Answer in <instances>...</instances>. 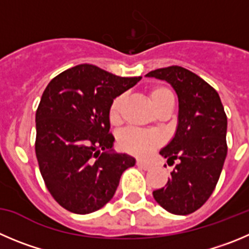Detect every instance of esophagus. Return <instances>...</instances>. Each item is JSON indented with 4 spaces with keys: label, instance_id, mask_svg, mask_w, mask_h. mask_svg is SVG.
Instances as JSON below:
<instances>
[{
    "label": "esophagus",
    "instance_id": "obj_1",
    "mask_svg": "<svg viewBox=\"0 0 249 249\" xmlns=\"http://www.w3.org/2000/svg\"><path fill=\"white\" fill-rule=\"evenodd\" d=\"M136 164H138V167H140V168L145 169V171H148V169L151 168L150 163H147V162L145 161H141V160H138V161H136Z\"/></svg>",
    "mask_w": 249,
    "mask_h": 249
}]
</instances>
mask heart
I'll return each mask as SVG.
<instances>
[{
    "instance_id": "b5f03b06",
    "label": "heart",
    "mask_w": 249,
    "mask_h": 249,
    "mask_svg": "<svg viewBox=\"0 0 249 249\" xmlns=\"http://www.w3.org/2000/svg\"><path fill=\"white\" fill-rule=\"evenodd\" d=\"M148 98L153 108L160 109L162 106L169 102H174V94L168 87L157 86L151 88L148 92ZM123 96L114 98L109 107V119L113 124H117L120 120V111L123 106ZM118 145L125 152L138 157H145L150 155L161 145V139L157 134L139 129H126L118 136Z\"/></svg>"
}]
</instances>
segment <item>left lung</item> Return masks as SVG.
Segmentation results:
<instances>
[{
    "label": "left lung",
    "instance_id": "1",
    "mask_svg": "<svg viewBox=\"0 0 249 249\" xmlns=\"http://www.w3.org/2000/svg\"><path fill=\"white\" fill-rule=\"evenodd\" d=\"M146 76L171 83L179 102L176 135L160 151L168 163H178L153 198L169 213L188 215L206 203L220 178L227 155L226 113L219 93L184 67H163Z\"/></svg>",
    "mask_w": 249,
    "mask_h": 249
}]
</instances>
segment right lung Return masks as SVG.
<instances>
[{"mask_svg": "<svg viewBox=\"0 0 249 249\" xmlns=\"http://www.w3.org/2000/svg\"><path fill=\"white\" fill-rule=\"evenodd\" d=\"M140 80L82 64L46 86L36 114V155L46 188L66 210L85 215L103 208L135 164L111 151L109 107Z\"/></svg>", "mask_w": 249, "mask_h": 249, "instance_id": "right-lung-1", "label": "right lung"}]
</instances>
